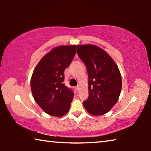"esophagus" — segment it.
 <instances>
[{"instance_id":"1","label":"esophagus","mask_w":151,"mask_h":151,"mask_svg":"<svg viewBox=\"0 0 151 151\" xmlns=\"http://www.w3.org/2000/svg\"><path fill=\"white\" fill-rule=\"evenodd\" d=\"M75 90H76V92H78L79 90H80V86H76V87H75Z\"/></svg>"}]
</instances>
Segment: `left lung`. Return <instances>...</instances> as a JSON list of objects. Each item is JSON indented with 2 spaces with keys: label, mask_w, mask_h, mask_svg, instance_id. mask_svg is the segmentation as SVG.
<instances>
[{
  "label": "left lung",
  "mask_w": 151,
  "mask_h": 151,
  "mask_svg": "<svg viewBox=\"0 0 151 151\" xmlns=\"http://www.w3.org/2000/svg\"><path fill=\"white\" fill-rule=\"evenodd\" d=\"M76 48L88 76L89 95L83 105L92 115H103L119 100L122 88L121 73L112 58L101 48L83 45H77Z\"/></svg>",
  "instance_id": "left-lung-1"
}]
</instances>
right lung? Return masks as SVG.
<instances>
[{
    "label": "right lung",
    "mask_w": 151,
    "mask_h": 151,
    "mask_svg": "<svg viewBox=\"0 0 151 151\" xmlns=\"http://www.w3.org/2000/svg\"><path fill=\"white\" fill-rule=\"evenodd\" d=\"M76 45L57 47L45 55L33 71L30 87L32 96L46 113L62 116L69 111L74 97L63 83L64 71L76 54Z\"/></svg>",
    "instance_id": "right-lung-1"
}]
</instances>
